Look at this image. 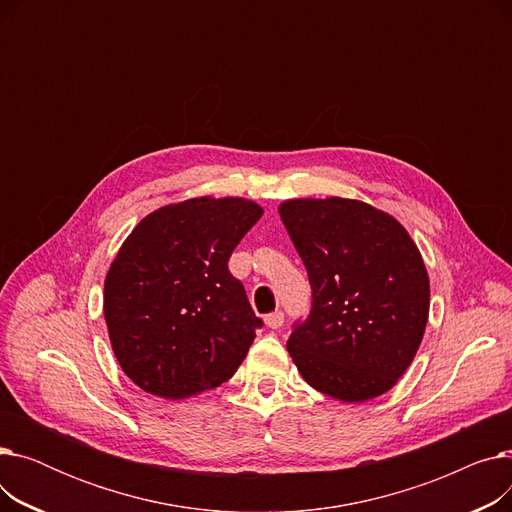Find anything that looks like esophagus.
<instances>
[{
	"instance_id": "1",
	"label": "esophagus",
	"mask_w": 512,
	"mask_h": 512,
	"mask_svg": "<svg viewBox=\"0 0 512 512\" xmlns=\"http://www.w3.org/2000/svg\"><path fill=\"white\" fill-rule=\"evenodd\" d=\"M265 326L272 328V330H278L284 326V313L282 311H274L270 315H265Z\"/></svg>"
}]
</instances>
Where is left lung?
Listing matches in <instances>:
<instances>
[{
    "label": "left lung",
    "instance_id": "1",
    "mask_svg": "<svg viewBox=\"0 0 512 512\" xmlns=\"http://www.w3.org/2000/svg\"><path fill=\"white\" fill-rule=\"evenodd\" d=\"M280 218L311 284V311L286 342L309 386L342 402L388 392L413 363L429 278L409 232L355 199H292Z\"/></svg>",
    "mask_w": 512,
    "mask_h": 512
}]
</instances>
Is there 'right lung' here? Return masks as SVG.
<instances>
[{
    "label": "right lung",
    "instance_id": "right-lung-1",
    "mask_svg": "<svg viewBox=\"0 0 512 512\" xmlns=\"http://www.w3.org/2000/svg\"><path fill=\"white\" fill-rule=\"evenodd\" d=\"M263 215L247 199L199 197L139 222L105 276L103 315L128 378L180 400L228 382L263 321L228 259Z\"/></svg>",
    "mask_w": 512,
    "mask_h": 512
}]
</instances>
